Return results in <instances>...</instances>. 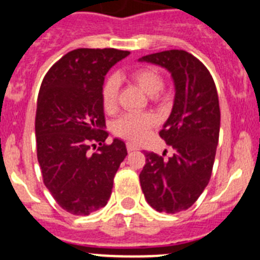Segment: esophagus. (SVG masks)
<instances>
[{
	"label": "esophagus",
	"instance_id": "esophagus-1",
	"mask_svg": "<svg viewBox=\"0 0 260 260\" xmlns=\"http://www.w3.org/2000/svg\"><path fill=\"white\" fill-rule=\"evenodd\" d=\"M126 148H127L128 152H132V151H137V150H138V147L135 146V144L130 143V142H128V143L126 144Z\"/></svg>",
	"mask_w": 260,
	"mask_h": 260
}]
</instances>
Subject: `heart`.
Here are the masks:
<instances>
[{
	"label": "heart",
	"instance_id": "b5f03b06",
	"mask_svg": "<svg viewBox=\"0 0 260 260\" xmlns=\"http://www.w3.org/2000/svg\"><path fill=\"white\" fill-rule=\"evenodd\" d=\"M132 79L137 82L139 87L148 95H155L164 86L162 77L152 68L135 69L132 71ZM117 95H118V80L116 77L107 78L102 89L103 107L107 112H112L116 108ZM153 125H155L153 114L125 113L113 122V133L128 141L139 142Z\"/></svg>",
	"mask_w": 260,
	"mask_h": 260
}]
</instances>
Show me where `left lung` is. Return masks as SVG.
Returning a JSON list of instances; mask_svg holds the SVG:
<instances>
[{"mask_svg": "<svg viewBox=\"0 0 260 260\" xmlns=\"http://www.w3.org/2000/svg\"><path fill=\"white\" fill-rule=\"evenodd\" d=\"M139 61L167 69L176 87L172 113L158 133L173 155L144 153L139 180L151 207L177 213L191 207L210 182L219 143V96L207 68L185 50H164Z\"/></svg>", "mask_w": 260, "mask_h": 260, "instance_id": "8db88e82", "label": "left lung"}]
</instances>
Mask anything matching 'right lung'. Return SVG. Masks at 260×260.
Instances as JSON below:
<instances>
[{
  "label": "right lung",
  "mask_w": 260,
  "mask_h": 260,
  "mask_svg": "<svg viewBox=\"0 0 260 260\" xmlns=\"http://www.w3.org/2000/svg\"><path fill=\"white\" fill-rule=\"evenodd\" d=\"M128 53L114 48L71 50L41 83L35 118L38 161L54 201L73 215L104 207L127 155L121 139L105 143L102 89L108 70ZM93 141L99 147L91 153Z\"/></svg>",
  "instance_id": "obj_1"
}]
</instances>
